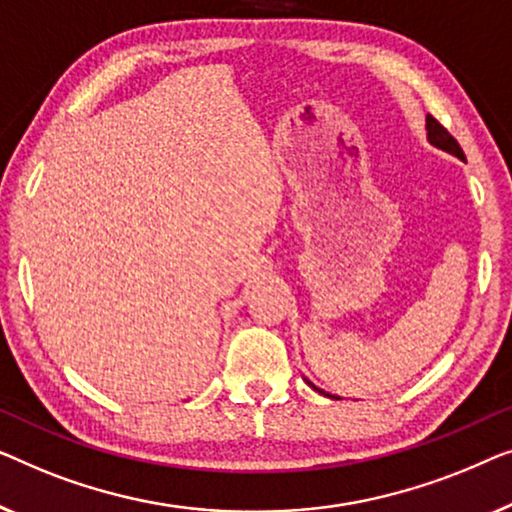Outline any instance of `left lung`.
<instances>
[{
	"label": "left lung",
	"instance_id": "left-lung-1",
	"mask_svg": "<svg viewBox=\"0 0 512 512\" xmlns=\"http://www.w3.org/2000/svg\"><path fill=\"white\" fill-rule=\"evenodd\" d=\"M427 141L431 143V146L441 148V150H445V153H450V155L459 157V160H464V150L459 148V143L455 141V136H452L448 129H445L441 122L434 118V115H427ZM306 383L311 385L315 392L325 394V397H329V399H338V397H331V394H327L325 390H320V387H315L311 380H306Z\"/></svg>",
	"mask_w": 512,
	"mask_h": 512
}]
</instances>
